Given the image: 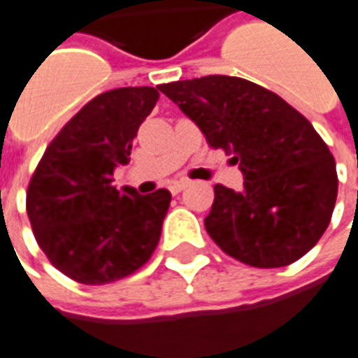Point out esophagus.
Here are the masks:
<instances>
[{
  "label": "esophagus",
  "instance_id": "obj_1",
  "mask_svg": "<svg viewBox=\"0 0 358 358\" xmlns=\"http://www.w3.org/2000/svg\"><path fill=\"white\" fill-rule=\"evenodd\" d=\"M187 180H176V182H171V186H169V189H171L172 194H180L182 189H186L187 187Z\"/></svg>",
  "mask_w": 358,
  "mask_h": 358
}]
</instances>
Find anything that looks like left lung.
<instances>
[{"label": "left lung", "instance_id": "1", "mask_svg": "<svg viewBox=\"0 0 358 358\" xmlns=\"http://www.w3.org/2000/svg\"><path fill=\"white\" fill-rule=\"evenodd\" d=\"M159 90L243 172L241 192L215 186L205 228L218 248L255 268L287 266L315 248L331 220L338 172L307 118L238 76L210 74Z\"/></svg>", "mask_w": 358, "mask_h": 358}]
</instances>
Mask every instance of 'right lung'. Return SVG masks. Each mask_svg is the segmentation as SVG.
<instances>
[{"mask_svg":"<svg viewBox=\"0 0 358 358\" xmlns=\"http://www.w3.org/2000/svg\"><path fill=\"white\" fill-rule=\"evenodd\" d=\"M157 99L149 86L95 95L51 140L30 178L27 213L36 241L74 282L122 280L159 243L171 192L113 186L115 166L130 163L134 138Z\"/></svg>","mask_w":358,"mask_h":358,"instance_id":"right-lung-1","label":"right lung"}]
</instances>
